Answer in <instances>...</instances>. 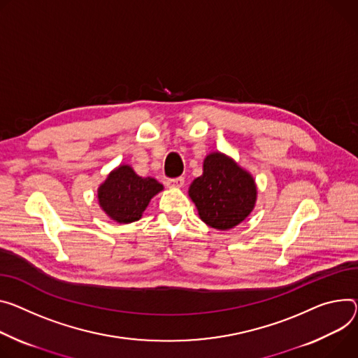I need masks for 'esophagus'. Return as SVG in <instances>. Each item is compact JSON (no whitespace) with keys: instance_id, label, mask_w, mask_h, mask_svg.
<instances>
[{"instance_id":"obj_1","label":"esophagus","mask_w":358,"mask_h":358,"mask_svg":"<svg viewBox=\"0 0 358 358\" xmlns=\"http://www.w3.org/2000/svg\"><path fill=\"white\" fill-rule=\"evenodd\" d=\"M167 185L169 187H176V188H181L184 185V178L182 177H177V178H170L167 180Z\"/></svg>"}]
</instances>
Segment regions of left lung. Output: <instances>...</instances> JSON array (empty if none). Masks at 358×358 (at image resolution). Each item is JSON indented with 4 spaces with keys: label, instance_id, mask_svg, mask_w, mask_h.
<instances>
[{
    "label": "left lung",
    "instance_id": "8db88e82",
    "mask_svg": "<svg viewBox=\"0 0 358 358\" xmlns=\"http://www.w3.org/2000/svg\"><path fill=\"white\" fill-rule=\"evenodd\" d=\"M188 192L201 220L215 230H230L240 224L257 199L252 177L220 152L207 155L203 176L192 181Z\"/></svg>",
    "mask_w": 358,
    "mask_h": 358
}]
</instances>
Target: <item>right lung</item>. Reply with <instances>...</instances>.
<instances>
[{
  "instance_id": "right-lung-1",
  "label": "right lung",
  "mask_w": 358,
  "mask_h": 358,
  "mask_svg": "<svg viewBox=\"0 0 358 358\" xmlns=\"http://www.w3.org/2000/svg\"><path fill=\"white\" fill-rule=\"evenodd\" d=\"M161 189L162 184L155 178H143L131 167L121 166L100 187L99 200L113 220L127 224L140 220L150 200Z\"/></svg>"
}]
</instances>
